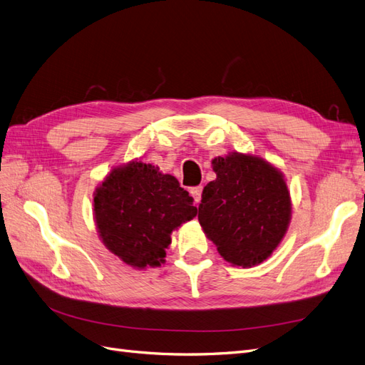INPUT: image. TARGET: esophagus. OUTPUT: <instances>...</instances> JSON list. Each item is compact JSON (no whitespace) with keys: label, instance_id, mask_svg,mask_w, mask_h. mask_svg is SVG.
<instances>
[{"label":"esophagus","instance_id":"1","mask_svg":"<svg viewBox=\"0 0 365 365\" xmlns=\"http://www.w3.org/2000/svg\"><path fill=\"white\" fill-rule=\"evenodd\" d=\"M190 195L193 196L195 202H196V204H200V201H201V195H202V185H200V187H192V189H190Z\"/></svg>","mask_w":365,"mask_h":365}]
</instances>
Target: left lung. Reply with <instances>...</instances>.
I'll use <instances>...</instances> for the list:
<instances>
[{"mask_svg": "<svg viewBox=\"0 0 365 365\" xmlns=\"http://www.w3.org/2000/svg\"><path fill=\"white\" fill-rule=\"evenodd\" d=\"M217 178L202 190L197 219L227 262L252 267L271 256L288 230L291 200L282 173L259 157L215 158Z\"/></svg>", "mask_w": 365, "mask_h": 365, "instance_id": "left-lung-1", "label": "left lung"}]
</instances>
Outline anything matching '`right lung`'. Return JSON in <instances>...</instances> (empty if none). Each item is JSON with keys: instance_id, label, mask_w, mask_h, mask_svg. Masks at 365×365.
<instances>
[{"instance_id": "right-lung-1", "label": "right lung", "mask_w": 365, "mask_h": 365, "mask_svg": "<svg viewBox=\"0 0 365 365\" xmlns=\"http://www.w3.org/2000/svg\"><path fill=\"white\" fill-rule=\"evenodd\" d=\"M94 213L108 250L130 267H160L172 231L196 216L193 197L172 175L145 163L115 169L96 190Z\"/></svg>"}]
</instances>
